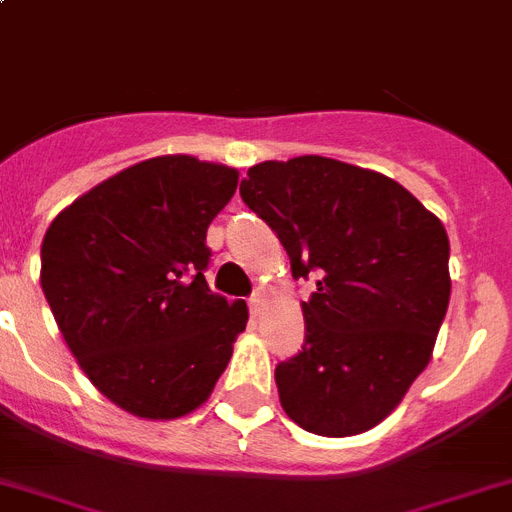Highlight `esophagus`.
Masks as SVG:
<instances>
[{"instance_id": "obj_1", "label": "esophagus", "mask_w": 512, "mask_h": 512, "mask_svg": "<svg viewBox=\"0 0 512 512\" xmlns=\"http://www.w3.org/2000/svg\"><path fill=\"white\" fill-rule=\"evenodd\" d=\"M263 307H265L263 294L249 296V312H252V315H260V312H263Z\"/></svg>"}]
</instances>
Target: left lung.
I'll use <instances>...</instances> for the list:
<instances>
[{
    "instance_id": "1",
    "label": "left lung",
    "mask_w": 512,
    "mask_h": 512,
    "mask_svg": "<svg viewBox=\"0 0 512 512\" xmlns=\"http://www.w3.org/2000/svg\"><path fill=\"white\" fill-rule=\"evenodd\" d=\"M239 195L291 276H317L302 351L276 367L283 411L315 435H362L432 359L450 302L445 226L390 176L336 158L257 163Z\"/></svg>"
}]
</instances>
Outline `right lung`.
Segmentation results:
<instances>
[{
    "instance_id": "add662e5",
    "label": "right lung",
    "mask_w": 512,
    "mask_h": 512,
    "mask_svg": "<svg viewBox=\"0 0 512 512\" xmlns=\"http://www.w3.org/2000/svg\"><path fill=\"white\" fill-rule=\"evenodd\" d=\"M239 171L158 156L109 176L46 229L41 289L88 380L140 419L208 401L247 325L244 302L208 289L210 221Z\"/></svg>"
}]
</instances>
